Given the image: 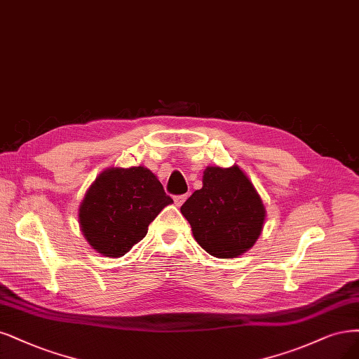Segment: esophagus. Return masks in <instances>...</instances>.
I'll list each match as a JSON object with an SVG mask.
<instances>
[{
  "instance_id": "esophagus-1",
  "label": "esophagus",
  "mask_w": 359,
  "mask_h": 359,
  "mask_svg": "<svg viewBox=\"0 0 359 359\" xmlns=\"http://www.w3.org/2000/svg\"><path fill=\"white\" fill-rule=\"evenodd\" d=\"M185 199H187V194H180V196L174 197V202L177 206H181L185 202Z\"/></svg>"
}]
</instances>
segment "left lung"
<instances>
[{
	"instance_id": "left-lung-1",
	"label": "left lung",
	"mask_w": 359,
	"mask_h": 359,
	"mask_svg": "<svg viewBox=\"0 0 359 359\" xmlns=\"http://www.w3.org/2000/svg\"><path fill=\"white\" fill-rule=\"evenodd\" d=\"M203 185L181 206L193 236L217 258H236L251 250L264 227L266 208L245 172L208 166Z\"/></svg>"
}]
</instances>
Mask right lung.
I'll return each mask as SVG.
<instances>
[{"mask_svg": "<svg viewBox=\"0 0 359 359\" xmlns=\"http://www.w3.org/2000/svg\"><path fill=\"white\" fill-rule=\"evenodd\" d=\"M174 201L145 166L108 168L86 191L80 230L92 248L117 258L145 238L150 222Z\"/></svg>", "mask_w": 359, "mask_h": 359, "instance_id": "right-lung-1", "label": "right lung"}]
</instances>
